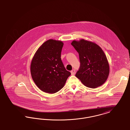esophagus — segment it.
I'll return each mask as SVG.
<instances>
[{"label":"esophagus","instance_id":"34e87169","mask_svg":"<svg viewBox=\"0 0 130 130\" xmlns=\"http://www.w3.org/2000/svg\"><path fill=\"white\" fill-rule=\"evenodd\" d=\"M75 70L74 69H73L71 71V74L72 75H74L75 74Z\"/></svg>","mask_w":130,"mask_h":130}]
</instances>
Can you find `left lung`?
Instances as JSON below:
<instances>
[{
	"label": "left lung",
	"instance_id": "obj_1",
	"mask_svg": "<svg viewBox=\"0 0 130 130\" xmlns=\"http://www.w3.org/2000/svg\"><path fill=\"white\" fill-rule=\"evenodd\" d=\"M71 45L79 55L80 66L76 74L86 87L94 89L106 81L109 75V62L101 48L95 43L82 39Z\"/></svg>",
	"mask_w": 130,
	"mask_h": 130
}]
</instances>
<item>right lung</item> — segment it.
I'll return each instance as SVG.
<instances>
[{
    "label": "right lung",
    "mask_w": 130,
    "mask_h": 130,
    "mask_svg": "<svg viewBox=\"0 0 130 130\" xmlns=\"http://www.w3.org/2000/svg\"><path fill=\"white\" fill-rule=\"evenodd\" d=\"M63 43L50 39L38 48L32 59L30 71L37 87L43 92L55 93L63 87L71 73L61 58Z\"/></svg>",
    "instance_id": "add662e5"
}]
</instances>
